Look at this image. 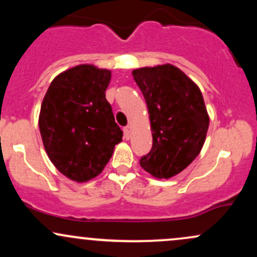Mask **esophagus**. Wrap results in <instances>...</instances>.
I'll use <instances>...</instances> for the list:
<instances>
[{"mask_svg": "<svg viewBox=\"0 0 257 257\" xmlns=\"http://www.w3.org/2000/svg\"><path fill=\"white\" fill-rule=\"evenodd\" d=\"M123 133H124L125 140H129V139H131V128H129V126H124V128H123Z\"/></svg>", "mask_w": 257, "mask_h": 257, "instance_id": "34e87169", "label": "esophagus"}]
</instances>
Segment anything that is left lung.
I'll list each match as a JSON object with an SVG mask.
<instances>
[{"label": "left lung", "mask_w": 257, "mask_h": 257, "mask_svg": "<svg viewBox=\"0 0 257 257\" xmlns=\"http://www.w3.org/2000/svg\"><path fill=\"white\" fill-rule=\"evenodd\" d=\"M146 100L152 149L140 166L157 179L181 173L199 155L209 128L202 93L192 79L170 64L133 71Z\"/></svg>", "instance_id": "left-lung-1"}]
</instances>
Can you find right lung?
I'll use <instances>...</instances> for the list:
<instances>
[{"mask_svg":"<svg viewBox=\"0 0 257 257\" xmlns=\"http://www.w3.org/2000/svg\"><path fill=\"white\" fill-rule=\"evenodd\" d=\"M111 71L78 65L52 81L41 105V137L55 168L77 182L102 172L122 141L105 91Z\"/></svg>","mask_w":257,"mask_h":257,"instance_id":"add662e5","label":"right lung"}]
</instances>
